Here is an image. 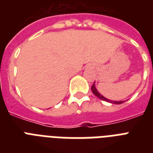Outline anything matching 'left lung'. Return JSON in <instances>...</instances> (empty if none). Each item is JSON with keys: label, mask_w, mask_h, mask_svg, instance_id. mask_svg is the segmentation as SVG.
Masks as SVG:
<instances>
[{"label": "left lung", "mask_w": 153, "mask_h": 153, "mask_svg": "<svg viewBox=\"0 0 153 153\" xmlns=\"http://www.w3.org/2000/svg\"><path fill=\"white\" fill-rule=\"evenodd\" d=\"M91 91L93 92V94L96 97H98L99 99L101 100H103V101H105V102H110V103H114V104H121V103H123L124 101H120V102H117V101H112V100H109V99H107L106 98H105L104 96H102L98 91H97V89L95 87V82H94V83L91 86Z\"/></svg>", "instance_id": "left-lung-1"}]
</instances>
